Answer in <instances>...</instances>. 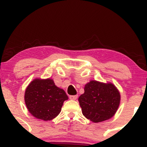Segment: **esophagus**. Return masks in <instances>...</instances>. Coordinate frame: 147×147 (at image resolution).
Returning a JSON list of instances; mask_svg holds the SVG:
<instances>
[{"label":"esophagus","instance_id":"34e87169","mask_svg":"<svg viewBox=\"0 0 147 147\" xmlns=\"http://www.w3.org/2000/svg\"><path fill=\"white\" fill-rule=\"evenodd\" d=\"M69 97H70V99H72V100H76V99H77V97H78V95H70Z\"/></svg>","mask_w":147,"mask_h":147}]
</instances>
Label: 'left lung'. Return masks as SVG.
<instances>
[{
	"instance_id": "left-lung-1",
	"label": "left lung",
	"mask_w": 147,
	"mask_h": 147,
	"mask_svg": "<svg viewBox=\"0 0 147 147\" xmlns=\"http://www.w3.org/2000/svg\"><path fill=\"white\" fill-rule=\"evenodd\" d=\"M82 113L92 122L110 119L115 114L120 103V93L111 83L92 80L84 87V93L78 99Z\"/></svg>"
}]
</instances>
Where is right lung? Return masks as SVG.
Instances as JSON below:
<instances>
[{
  "label": "right lung",
  "mask_w": 147,
  "mask_h": 147,
  "mask_svg": "<svg viewBox=\"0 0 147 147\" xmlns=\"http://www.w3.org/2000/svg\"><path fill=\"white\" fill-rule=\"evenodd\" d=\"M68 97L63 89L55 86L51 79H35L27 87L25 102L34 117L44 121L56 117Z\"/></svg>",
  "instance_id": "obj_1"
}]
</instances>
